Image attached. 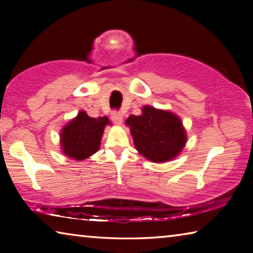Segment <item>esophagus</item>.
I'll use <instances>...</instances> for the list:
<instances>
[{
	"label": "esophagus",
	"instance_id": "obj_1",
	"mask_svg": "<svg viewBox=\"0 0 253 253\" xmlns=\"http://www.w3.org/2000/svg\"><path fill=\"white\" fill-rule=\"evenodd\" d=\"M111 119H113V122L115 124L121 125V124L123 123V115L119 113L118 110H114L113 113H111Z\"/></svg>",
	"mask_w": 253,
	"mask_h": 253
}]
</instances>
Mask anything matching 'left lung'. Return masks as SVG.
Instances as JSON below:
<instances>
[{
  "mask_svg": "<svg viewBox=\"0 0 253 253\" xmlns=\"http://www.w3.org/2000/svg\"><path fill=\"white\" fill-rule=\"evenodd\" d=\"M126 124L137 151L152 162L172 160L186 143L181 119L169 111L145 106L140 116L130 115Z\"/></svg>",
  "mask_w": 253,
  "mask_h": 253,
  "instance_id": "left-lung-1",
  "label": "left lung"
}]
</instances>
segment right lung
Masks as SVG:
<instances>
[{"instance_id": "obj_1", "label": "right lung", "mask_w": 253, "mask_h": 253, "mask_svg": "<svg viewBox=\"0 0 253 253\" xmlns=\"http://www.w3.org/2000/svg\"><path fill=\"white\" fill-rule=\"evenodd\" d=\"M107 124H109L107 117L92 118L85 111H80L62 129L61 145L65 155L76 161H84L93 155L100 147Z\"/></svg>"}]
</instances>
